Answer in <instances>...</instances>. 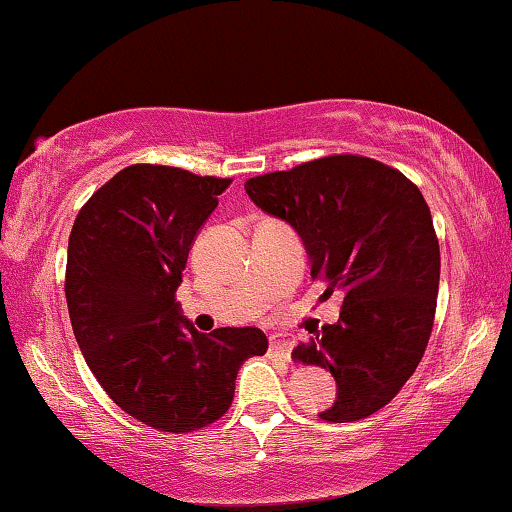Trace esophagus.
Instances as JSON below:
<instances>
[{"label": "esophagus", "instance_id": "1", "mask_svg": "<svg viewBox=\"0 0 512 512\" xmlns=\"http://www.w3.org/2000/svg\"><path fill=\"white\" fill-rule=\"evenodd\" d=\"M269 352L276 354L280 361H289L294 352V338H289V335H271Z\"/></svg>", "mask_w": 512, "mask_h": 512}]
</instances>
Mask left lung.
I'll use <instances>...</instances> for the list:
<instances>
[{"instance_id":"8db88e82","label":"left lung","mask_w":512,"mask_h":512,"mask_svg":"<svg viewBox=\"0 0 512 512\" xmlns=\"http://www.w3.org/2000/svg\"><path fill=\"white\" fill-rule=\"evenodd\" d=\"M246 193L299 232L324 296L342 294L338 322L292 352L338 384L319 418H368L414 375L432 333L441 259L421 190L375 158L338 154L248 179Z\"/></svg>"}]
</instances>
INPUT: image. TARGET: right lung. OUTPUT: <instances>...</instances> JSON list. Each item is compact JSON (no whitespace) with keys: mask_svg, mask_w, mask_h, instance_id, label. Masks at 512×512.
Masks as SVG:
<instances>
[{"mask_svg":"<svg viewBox=\"0 0 512 512\" xmlns=\"http://www.w3.org/2000/svg\"><path fill=\"white\" fill-rule=\"evenodd\" d=\"M230 183L128 165L89 197L68 239L64 292L82 356L117 407L160 432L218 421L241 363L269 349L253 326L195 331L174 301L190 246Z\"/></svg>","mask_w":512,"mask_h":512,"instance_id":"right-lung-1","label":"right lung"}]
</instances>
